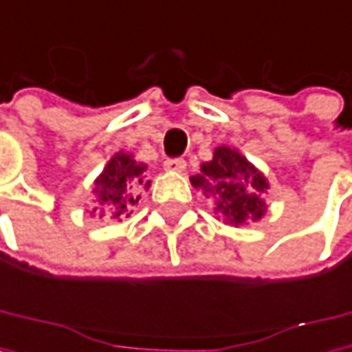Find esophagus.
Returning a JSON list of instances; mask_svg holds the SVG:
<instances>
[{
	"label": "esophagus",
	"instance_id": "34e87169",
	"mask_svg": "<svg viewBox=\"0 0 352 352\" xmlns=\"http://www.w3.org/2000/svg\"><path fill=\"white\" fill-rule=\"evenodd\" d=\"M164 168H166L168 172H184V170H186V162H184V160H168V162L164 164Z\"/></svg>",
	"mask_w": 352,
	"mask_h": 352
}]
</instances>
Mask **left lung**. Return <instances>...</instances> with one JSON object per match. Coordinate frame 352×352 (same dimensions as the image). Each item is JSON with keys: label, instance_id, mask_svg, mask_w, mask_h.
<instances>
[{"label": "left lung", "instance_id": "1", "mask_svg": "<svg viewBox=\"0 0 352 352\" xmlns=\"http://www.w3.org/2000/svg\"><path fill=\"white\" fill-rule=\"evenodd\" d=\"M190 184L214 204V214L231 226L258 222L269 210L267 176L233 146H216L199 174L190 176Z\"/></svg>", "mask_w": 352, "mask_h": 352}]
</instances>
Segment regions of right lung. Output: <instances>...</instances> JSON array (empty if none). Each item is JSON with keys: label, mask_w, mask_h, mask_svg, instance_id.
<instances>
[{"label": "right lung", "mask_w": 352, "mask_h": 352, "mask_svg": "<svg viewBox=\"0 0 352 352\" xmlns=\"http://www.w3.org/2000/svg\"><path fill=\"white\" fill-rule=\"evenodd\" d=\"M144 172L146 166L136 162L132 153H115L94 180V208L90 214L107 220H121V216H130V206L138 204L140 192L151 186Z\"/></svg>", "instance_id": "add662e5"}]
</instances>
